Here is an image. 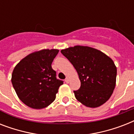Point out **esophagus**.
Masks as SVG:
<instances>
[{
    "label": "esophagus",
    "mask_w": 134,
    "mask_h": 134,
    "mask_svg": "<svg viewBox=\"0 0 134 134\" xmlns=\"http://www.w3.org/2000/svg\"><path fill=\"white\" fill-rule=\"evenodd\" d=\"M65 82L67 83H69V79L68 77H67L66 79H65Z\"/></svg>",
    "instance_id": "34e87169"
}]
</instances>
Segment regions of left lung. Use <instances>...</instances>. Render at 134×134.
<instances>
[{
	"instance_id": "left-lung-1",
	"label": "left lung",
	"mask_w": 134,
	"mask_h": 134,
	"mask_svg": "<svg viewBox=\"0 0 134 134\" xmlns=\"http://www.w3.org/2000/svg\"><path fill=\"white\" fill-rule=\"evenodd\" d=\"M73 65L81 81V87L74 91L83 105L97 108L112 95L116 84L117 68L110 57L101 51L85 46L61 50Z\"/></svg>"
}]
</instances>
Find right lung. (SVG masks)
Returning a JSON list of instances; mask_svg holds the SVG:
<instances>
[{"instance_id": "right-lung-1", "label": "right lung", "mask_w": 134, "mask_h": 134, "mask_svg": "<svg viewBox=\"0 0 134 134\" xmlns=\"http://www.w3.org/2000/svg\"><path fill=\"white\" fill-rule=\"evenodd\" d=\"M58 49H42L28 55L16 65L12 83L24 104L35 109L49 106L63 81L56 79L51 64Z\"/></svg>"}]
</instances>
